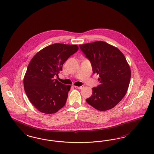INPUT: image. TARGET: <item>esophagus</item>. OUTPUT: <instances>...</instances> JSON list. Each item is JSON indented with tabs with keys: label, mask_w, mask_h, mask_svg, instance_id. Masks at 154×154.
<instances>
[{
	"label": "esophagus",
	"mask_w": 154,
	"mask_h": 154,
	"mask_svg": "<svg viewBox=\"0 0 154 154\" xmlns=\"http://www.w3.org/2000/svg\"><path fill=\"white\" fill-rule=\"evenodd\" d=\"M75 88H77V89H82L84 88V86H83V85H82V86H80V87L75 86Z\"/></svg>",
	"instance_id": "34e87169"
}]
</instances>
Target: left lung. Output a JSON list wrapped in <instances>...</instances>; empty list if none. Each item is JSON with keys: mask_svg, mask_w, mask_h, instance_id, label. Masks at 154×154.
<instances>
[{"mask_svg": "<svg viewBox=\"0 0 154 154\" xmlns=\"http://www.w3.org/2000/svg\"><path fill=\"white\" fill-rule=\"evenodd\" d=\"M79 47L90 60L93 72L99 75L100 85L92 88L87 103L100 111L113 108L126 94L131 78L124 55L118 48L101 41Z\"/></svg>", "mask_w": 154, "mask_h": 154, "instance_id": "8db88e82", "label": "left lung"}]
</instances>
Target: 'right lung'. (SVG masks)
<instances>
[{
    "mask_svg": "<svg viewBox=\"0 0 154 154\" xmlns=\"http://www.w3.org/2000/svg\"><path fill=\"white\" fill-rule=\"evenodd\" d=\"M76 45L54 44L38 51L30 62L24 78V87L30 102L41 112L53 114L65 106L71 86L54 79L71 55Z\"/></svg>",
    "mask_w": 154,
    "mask_h": 154,
    "instance_id": "obj_1",
    "label": "right lung"
}]
</instances>
